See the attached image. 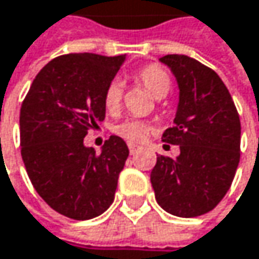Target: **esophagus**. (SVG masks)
Wrapping results in <instances>:
<instances>
[{
  "label": "esophagus",
  "instance_id": "esophagus-1",
  "mask_svg": "<svg viewBox=\"0 0 259 259\" xmlns=\"http://www.w3.org/2000/svg\"><path fill=\"white\" fill-rule=\"evenodd\" d=\"M127 145H129L130 154H135V151H136V150H138V148H139V147H138V145H136V144H132V142H129V144H127Z\"/></svg>",
  "mask_w": 259,
  "mask_h": 259
}]
</instances>
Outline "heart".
Returning <instances> with one entry per match:
<instances>
[{
  "instance_id": "obj_1",
  "label": "heart",
  "mask_w": 259,
  "mask_h": 259,
  "mask_svg": "<svg viewBox=\"0 0 259 259\" xmlns=\"http://www.w3.org/2000/svg\"><path fill=\"white\" fill-rule=\"evenodd\" d=\"M138 79L142 82V85L145 87V90L154 97V99H162L168 94L169 88H171V79L168 76V73L159 67V66H148L145 69H142L138 73ZM121 97H123V83L115 79L112 80L106 91H105V106L108 111H117L120 103H121ZM115 133L120 135L121 138L132 141V142H142L148 138L151 127L150 124H147L145 121L141 120H135V118H127L124 121H121L120 124H117Z\"/></svg>"
}]
</instances>
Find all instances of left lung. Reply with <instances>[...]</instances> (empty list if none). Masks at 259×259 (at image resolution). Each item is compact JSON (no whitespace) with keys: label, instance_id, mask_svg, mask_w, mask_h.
I'll return each mask as SVG.
<instances>
[{"label":"left lung","instance_id":"8db88e82","mask_svg":"<svg viewBox=\"0 0 259 259\" xmlns=\"http://www.w3.org/2000/svg\"><path fill=\"white\" fill-rule=\"evenodd\" d=\"M179 85L174 126L162 141L180 145L176 159L159 156L150 180L157 204L179 218L213 210L231 187L240 162V118L216 72L187 55H165Z\"/></svg>","mask_w":259,"mask_h":259}]
</instances>
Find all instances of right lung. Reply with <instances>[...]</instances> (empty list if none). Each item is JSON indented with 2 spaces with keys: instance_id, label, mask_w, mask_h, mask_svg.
Here are the masks:
<instances>
[{
  "instance_id": "right-lung-1",
  "label": "right lung",
  "mask_w": 259,
  "mask_h": 259,
  "mask_svg": "<svg viewBox=\"0 0 259 259\" xmlns=\"http://www.w3.org/2000/svg\"><path fill=\"white\" fill-rule=\"evenodd\" d=\"M126 55L69 54L35 76L21 108V153L45 202L63 216L88 221L114 202L129 148L111 136L96 154L83 138L105 120V91Z\"/></svg>"
}]
</instances>
